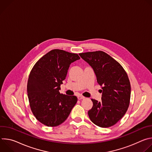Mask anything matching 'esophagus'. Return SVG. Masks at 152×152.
I'll return each mask as SVG.
<instances>
[{"instance_id":"esophagus-1","label":"esophagus","mask_w":152,"mask_h":152,"mask_svg":"<svg viewBox=\"0 0 152 152\" xmlns=\"http://www.w3.org/2000/svg\"><path fill=\"white\" fill-rule=\"evenodd\" d=\"M85 98V97H83V96H77V99H79V100H82V99H83Z\"/></svg>"}]
</instances>
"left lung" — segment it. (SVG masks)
Instances as JSON below:
<instances>
[{
	"mask_svg": "<svg viewBox=\"0 0 152 152\" xmlns=\"http://www.w3.org/2000/svg\"><path fill=\"white\" fill-rule=\"evenodd\" d=\"M93 68L100 90L102 101L91 99L93 105L88 114L91 121L101 127L116 124L126 114L131 99V83L121 65L102 51L79 53Z\"/></svg>",
	"mask_w": 152,
	"mask_h": 152,
	"instance_id": "obj_1",
	"label": "left lung"
}]
</instances>
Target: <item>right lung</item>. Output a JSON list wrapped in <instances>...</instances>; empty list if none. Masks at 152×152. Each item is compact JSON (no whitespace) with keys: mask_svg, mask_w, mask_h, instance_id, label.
<instances>
[{"mask_svg":"<svg viewBox=\"0 0 152 152\" xmlns=\"http://www.w3.org/2000/svg\"><path fill=\"white\" fill-rule=\"evenodd\" d=\"M79 59L77 54L53 49L34 65L29 76L27 92L31 111L42 124L49 127L61 124L76 104V96L61 94L59 90L70 65Z\"/></svg>","mask_w":152,"mask_h":152,"instance_id":"1","label":"right lung"}]
</instances>
